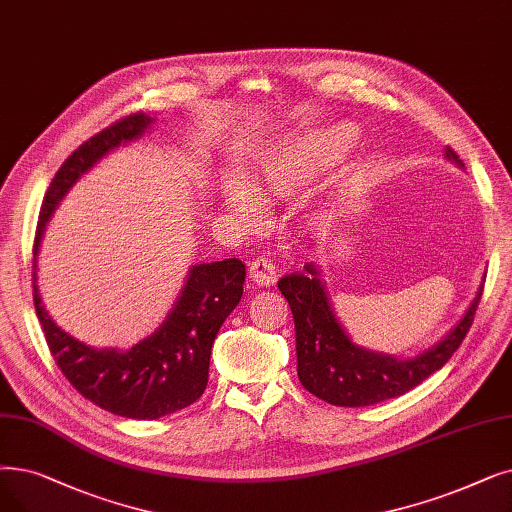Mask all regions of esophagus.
<instances>
[{
    "instance_id": "obj_1",
    "label": "esophagus",
    "mask_w": 512,
    "mask_h": 512,
    "mask_svg": "<svg viewBox=\"0 0 512 512\" xmlns=\"http://www.w3.org/2000/svg\"><path fill=\"white\" fill-rule=\"evenodd\" d=\"M249 278L257 284V286H274L278 280V272H276V263L272 257L268 255H259L251 261L249 265Z\"/></svg>"
}]
</instances>
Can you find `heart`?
<instances>
[{
    "mask_svg": "<svg viewBox=\"0 0 512 512\" xmlns=\"http://www.w3.org/2000/svg\"><path fill=\"white\" fill-rule=\"evenodd\" d=\"M351 140L353 129L345 125L324 133H307V136L286 140L274 148L270 157L249 177L251 188L263 198L291 196L328 167L335 165L343 157ZM221 198L236 215H255L253 198L240 182H226L221 188Z\"/></svg>",
    "mask_w": 512,
    "mask_h": 512,
    "instance_id": "b5f03b06",
    "label": "heart"
}]
</instances>
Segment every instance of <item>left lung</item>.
<instances>
[{
	"mask_svg": "<svg viewBox=\"0 0 512 512\" xmlns=\"http://www.w3.org/2000/svg\"><path fill=\"white\" fill-rule=\"evenodd\" d=\"M446 157L462 167L458 154L448 146ZM280 293L291 305L297 335V374L301 385L332 406L360 408L404 395L446 364L469 332L483 286L450 335L412 360L372 353L353 345L335 318L320 270L305 263L303 272L278 280Z\"/></svg>",
	"mask_w": 512,
	"mask_h": 512,
	"instance_id": "8db88e82",
	"label": "left lung"
}]
</instances>
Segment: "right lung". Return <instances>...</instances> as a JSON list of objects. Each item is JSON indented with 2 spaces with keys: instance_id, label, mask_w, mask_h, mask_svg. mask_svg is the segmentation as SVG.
Masks as SVG:
<instances>
[{
  "instance_id": "right-lung-1",
  "label": "right lung",
  "mask_w": 512,
  "mask_h": 512,
  "mask_svg": "<svg viewBox=\"0 0 512 512\" xmlns=\"http://www.w3.org/2000/svg\"><path fill=\"white\" fill-rule=\"evenodd\" d=\"M152 123L133 113L83 142L56 171L43 196L33 255L62 196L106 152L142 136ZM33 259V303L48 347L62 374L85 399L125 418L154 420L194 404L207 389L211 347L242 297L247 268L236 257L194 265L163 326L129 351L92 349L60 330L41 305Z\"/></svg>"
}]
</instances>
